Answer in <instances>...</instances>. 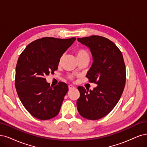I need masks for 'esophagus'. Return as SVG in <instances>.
<instances>
[{
  "label": "esophagus",
  "mask_w": 147,
  "mask_h": 147,
  "mask_svg": "<svg viewBox=\"0 0 147 147\" xmlns=\"http://www.w3.org/2000/svg\"><path fill=\"white\" fill-rule=\"evenodd\" d=\"M75 87L74 86H73V85H68V88H69V90H73V89H74Z\"/></svg>",
  "instance_id": "obj_1"
}]
</instances>
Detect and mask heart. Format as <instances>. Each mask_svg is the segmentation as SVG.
<instances>
[{
    "mask_svg": "<svg viewBox=\"0 0 147 147\" xmlns=\"http://www.w3.org/2000/svg\"><path fill=\"white\" fill-rule=\"evenodd\" d=\"M76 56L78 59H84V58H90V55L89 53L87 51V50H86L85 49L83 48H80L77 49L76 51ZM63 58V56H62L59 59V63H61V61ZM67 78L69 79V80H73V76L69 75L67 76Z\"/></svg>",
    "mask_w": 147,
    "mask_h": 147,
    "instance_id": "1",
    "label": "heart"
}]
</instances>
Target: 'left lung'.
<instances>
[{
    "mask_svg": "<svg viewBox=\"0 0 147 147\" xmlns=\"http://www.w3.org/2000/svg\"><path fill=\"white\" fill-rule=\"evenodd\" d=\"M78 40L90 49L93 62L86 77L97 86L90 91L78 86L77 108L83 117L97 120L111 112L120 99L125 85V65L121 50L107 38L94 35Z\"/></svg>",
    "mask_w": 147,
    "mask_h": 147,
    "instance_id": "1",
    "label": "left lung"
}]
</instances>
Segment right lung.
<instances>
[{
	"label": "right lung",
	"instance_id": "obj_1",
	"mask_svg": "<svg viewBox=\"0 0 147 147\" xmlns=\"http://www.w3.org/2000/svg\"><path fill=\"white\" fill-rule=\"evenodd\" d=\"M76 39L42 37L30 43L20 54L15 86L22 104L33 117L48 120L59 113L68 85L60 82L52 87L45 76L57 69L60 58Z\"/></svg>",
	"mask_w": 147,
	"mask_h": 147
}]
</instances>
